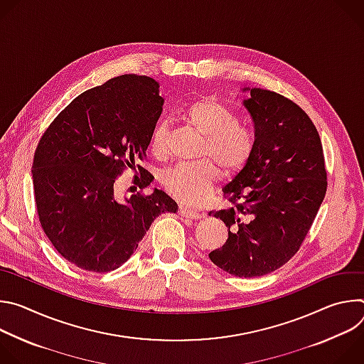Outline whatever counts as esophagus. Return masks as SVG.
Listing matches in <instances>:
<instances>
[{"label": "esophagus", "mask_w": 364, "mask_h": 364, "mask_svg": "<svg viewBox=\"0 0 364 364\" xmlns=\"http://www.w3.org/2000/svg\"><path fill=\"white\" fill-rule=\"evenodd\" d=\"M178 213H180V216H183V218H187V219H194V220L201 218V215H200L198 212H196V210H193V209H187V207H184V205H180Z\"/></svg>", "instance_id": "1"}]
</instances>
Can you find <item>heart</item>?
Masks as SVG:
<instances>
[{
	"label": "heart",
	"mask_w": 364,
	"mask_h": 364,
	"mask_svg": "<svg viewBox=\"0 0 364 364\" xmlns=\"http://www.w3.org/2000/svg\"><path fill=\"white\" fill-rule=\"evenodd\" d=\"M184 121L194 128L204 139L200 148L201 160L194 164L176 166L161 176L166 191L180 203L196 205L203 203L219 180L220 167L225 176L240 173L253 154V136L236 125V115L213 97H201L186 108ZM168 127L166 122L157 124L151 136V151L161 155L166 151Z\"/></svg>",
	"instance_id": "1"
}]
</instances>
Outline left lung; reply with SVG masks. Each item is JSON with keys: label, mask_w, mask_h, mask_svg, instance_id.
Returning a JSON list of instances; mask_svg holds the SVG:
<instances>
[{"label": "left lung", "mask_w": 364, "mask_h": 364, "mask_svg": "<svg viewBox=\"0 0 364 364\" xmlns=\"http://www.w3.org/2000/svg\"><path fill=\"white\" fill-rule=\"evenodd\" d=\"M243 107L255 129L247 166L223 188L232 204L210 212L229 229L226 243L209 253L230 275L274 272L298 252L327 191V171L317 128L288 97L243 87Z\"/></svg>", "instance_id": "8db88e82"}]
</instances>
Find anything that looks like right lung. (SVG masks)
<instances>
[{"instance_id": "add662e5", "label": "right lung", "mask_w": 364, "mask_h": 364, "mask_svg": "<svg viewBox=\"0 0 364 364\" xmlns=\"http://www.w3.org/2000/svg\"><path fill=\"white\" fill-rule=\"evenodd\" d=\"M163 103L157 80L122 75L75 97L43 134L31 170L38 220L51 245L77 268H119L155 218L178 210L157 188L124 201L114 193L125 167H138L139 188L154 180L135 163L145 155Z\"/></svg>"}]
</instances>
